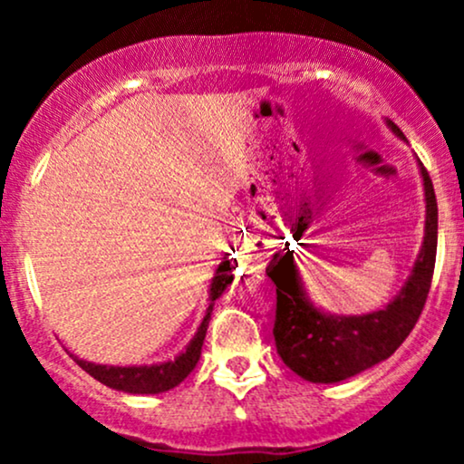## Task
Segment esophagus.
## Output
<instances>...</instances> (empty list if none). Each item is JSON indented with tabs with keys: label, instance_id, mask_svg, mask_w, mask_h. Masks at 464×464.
<instances>
[{
	"label": "esophagus",
	"instance_id": "obj_1",
	"mask_svg": "<svg viewBox=\"0 0 464 464\" xmlns=\"http://www.w3.org/2000/svg\"><path fill=\"white\" fill-rule=\"evenodd\" d=\"M246 257H248V255H242V257H239V259H237V264H239V266H242V268L255 270V268H253V264H250V259H246Z\"/></svg>",
	"mask_w": 464,
	"mask_h": 464
}]
</instances>
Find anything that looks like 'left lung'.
<instances>
[{"mask_svg": "<svg viewBox=\"0 0 464 464\" xmlns=\"http://www.w3.org/2000/svg\"><path fill=\"white\" fill-rule=\"evenodd\" d=\"M397 140L403 132L386 120ZM425 196V236L412 273L382 310L362 316H340L316 307L307 296L292 250H276L266 273L276 285L275 343L287 369L312 384H338L380 364L399 349L417 324L428 299L436 262L439 209L428 169L419 161Z\"/></svg>", "mask_w": 464, "mask_h": 464, "instance_id": "left-lung-1", "label": "left lung"}]
</instances>
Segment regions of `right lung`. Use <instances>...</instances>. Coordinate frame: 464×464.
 Wrapping results in <instances>:
<instances>
[{"label": "right lung", "instance_id": "obj_1", "mask_svg": "<svg viewBox=\"0 0 464 464\" xmlns=\"http://www.w3.org/2000/svg\"><path fill=\"white\" fill-rule=\"evenodd\" d=\"M233 264L228 262V255L218 264L214 279L209 285V307H207L205 316L198 332L194 334V338L189 340L188 347H185L174 360L157 362V364H132V366H109V364H95V362L80 360L76 355H72L76 360V364L82 371H87L93 380H98L100 384L115 388V391L130 392V395H159V392L172 391L174 386H179L191 371L196 369L200 360L202 343H205L207 327H209L211 312H214L216 299H220L222 292L227 290L228 284L233 281L231 273Z\"/></svg>", "mask_w": 464, "mask_h": 464}]
</instances>
